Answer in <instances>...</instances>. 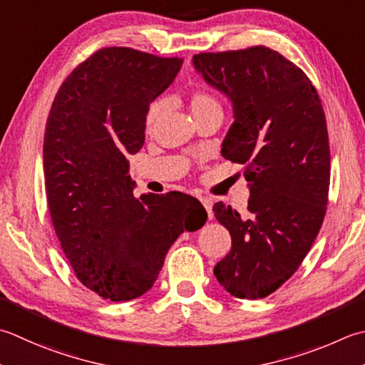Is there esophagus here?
Returning <instances> with one entry per match:
<instances>
[{"label":"esophagus","instance_id":"esophagus-1","mask_svg":"<svg viewBox=\"0 0 365 365\" xmlns=\"http://www.w3.org/2000/svg\"><path fill=\"white\" fill-rule=\"evenodd\" d=\"M201 202H202V205L205 207V210H207V213H209V218H212L213 217V201L210 197H201Z\"/></svg>","mask_w":365,"mask_h":365}]
</instances>
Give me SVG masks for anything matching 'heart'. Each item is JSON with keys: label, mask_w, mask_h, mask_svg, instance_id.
<instances>
[{"label": "heart", "mask_w": 365, "mask_h": 365, "mask_svg": "<svg viewBox=\"0 0 365 365\" xmlns=\"http://www.w3.org/2000/svg\"><path fill=\"white\" fill-rule=\"evenodd\" d=\"M164 109H166V103H164L163 99H156V101L148 106V109L145 112V130L148 133L153 131V128L160 121ZM190 109L196 120L205 115H212V113H223L218 99L213 96L212 93L204 90H196L191 93Z\"/></svg>", "instance_id": "1"}]
</instances>
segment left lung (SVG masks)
<instances>
[{"label":"left lung","instance_id":"obj_1","mask_svg":"<svg viewBox=\"0 0 365 365\" xmlns=\"http://www.w3.org/2000/svg\"><path fill=\"white\" fill-rule=\"evenodd\" d=\"M192 63L231 99L234 123L221 155L244 164L252 195L245 215L213 205L232 237L213 274L235 297H266L301 266L326 215L331 152L323 104L304 71L269 47L197 53Z\"/></svg>","mask_w":365,"mask_h":365}]
</instances>
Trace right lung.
I'll list each match as a JSON object with an SVG mask.
<instances>
[{"mask_svg": "<svg viewBox=\"0 0 365 365\" xmlns=\"http://www.w3.org/2000/svg\"><path fill=\"white\" fill-rule=\"evenodd\" d=\"M130 47H104L61 83L44 134L53 230L83 287L112 302L153 287L168 250L207 212L183 192L133 195L128 155L145 140V112L182 68Z\"/></svg>", "mask_w": 365, "mask_h": 365, "instance_id": "obj_1", "label": "right lung"}]
</instances>
